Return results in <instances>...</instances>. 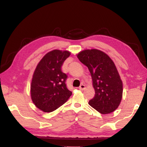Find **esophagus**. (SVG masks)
I'll return each mask as SVG.
<instances>
[{
    "mask_svg": "<svg viewBox=\"0 0 147 147\" xmlns=\"http://www.w3.org/2000/svg\"><path fill=\"white\" fill-rule=\"evenodd\" d=\"M85 88V85H83V84H82V85H81L80 86V87H79V89L80 90H84Z\"/></svg>",
    "mask_w": 147,
    "mask_h": 147,
    "instance_id": "1",
    "label": "esophagus"
}]
</instances>
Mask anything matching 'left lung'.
Instances as JSON below:
<instances>
[{
    "label": "left lung",
    "instance_id": "8db88e82",
    "mask_svg": "<svg viewBox=\"0 0 147 147\" xmlns=\"http://www.w3.org/2000/svg\"><path fill=\"white\" fill-rule=\"evenodd\" d=\"M77 57L91 74L95 94L89 105L103 114L114 112L120 104L123 91V82L114 62L97 49L85 50Z\"/></svg>",
    "mask_w": 147,
    "mask_h": 147
}]
</instances>
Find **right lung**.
<instances>
[{
    "label": "right lung",
    "mask_w": 147,
    "mask_h": 147,
    "mask_svg": "<svg viewBox=\"0 0 147 147\" xmlns=\"http://www.w3.org/2000/svg\"><path fill=\"white\" fill-rule=\"evenodd\" d=\"M71 52L54 50L46 54L34 71L30 87L31 98L37 108L51 112L65 103L72 92L65 84L67 75L61 70Z\"/></svg>",
    "instance_id": "right-lung-1"
}]
</instances>
